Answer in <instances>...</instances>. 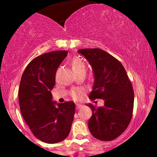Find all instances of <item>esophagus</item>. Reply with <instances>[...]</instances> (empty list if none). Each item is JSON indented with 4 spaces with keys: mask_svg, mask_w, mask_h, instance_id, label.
<instances>
[{
    "mask_svg": "<svg viewBox=\"0 0 157 157\" xmlns=\"http://www.w3.org/2000/svg\"><path fill=\"white\" fill-rule=\"evenodd\" d=\"M82 107V105H80V104H76V108H77V109H81V108Z\"/></svg>",
    "mask_w": 157,
    "mask_h": 157,
    "instance_id": "1",
    "label": "esophagus"
}]
</instances>
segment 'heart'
<instances>
[{
	"label": "heart",
	"mask_w": 157,
	"mask_h": 157,
	"mask_svg": "<svg viewBox=\"0 0 157 157\" xmlns=\"http://www.w3.org/2000/svg\"><path fill=\"white\" fill-rule=\"evenodd\" d=\"M71 67H72L73 71L75 72L86 70V66H85L83 62L78 58L74 59L72 63H71ZM82 94H83V91L82 89H75L71 91V97L76 100H80Z\"/></svg>",
	"instance_id": "1"
}]
</instances>
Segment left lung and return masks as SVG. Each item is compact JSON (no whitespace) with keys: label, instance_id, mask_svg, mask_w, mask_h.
I'll use <instances>...</instances> for the list:
<instances>
[{"label":"left lung","instance_id":"8db88e82","mask_svg":"<svg viewBox=\"0 0 157 157\" xmlns=\"http://www.w3.org/2000/svg\"><path fill=\"white\" fill-rule=\"evenodd\" d=\"M92 68L94 82L91 100L102 99L104 106L92 110L89 128L94 137L111 141L121 135L132 117L134 94L132 85L121 63L100 48L79 49Z\"/></svg>","mask_w":157,"mask_h":157}]
</instances>
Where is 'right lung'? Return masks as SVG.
<instances>
[{"mask_svg": "<svg viewBox=\"0 0 157 157\" xmlns=\"http://www.w3.org/2000/svg\"><path fill=\"white\" fill-rule=\"evenodd\" d=\"M67 51H55L33 59L23 71L18 90L19 105L25 122L41 141L53 144L68 136L75 112L74 102L57 103L51 91L55 75Z\"/></svg>", "mask_w": 157, "mask_h": 157, "instance_id": "1", "label": "right lung"}]
</instances>
